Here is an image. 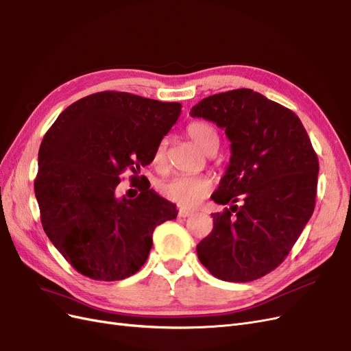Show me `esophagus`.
Here are the masks:
<instances>
[{
  "mask_svg": "<svg viewBox=\"0 0 351 351\" xmlns=\"http://www.w3.org/2000/svg\"><path fill=\"white\" fill-rule=\"evenodd\" d=\"M191 216H194V213L186 210V208H179V217L185 219V217H191Z\"/></svg>",
  "mask_w": 351,
  "mask_h": 351,
  "instance_id": "34e87169",
  "label": "esophagus"
}]
</instances>
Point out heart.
Segmentation results:
<instances>
[{
  "label": "heart",
  "mask_w": 351,
  "mask_h": 351,
  "mask_svg": "<svg viewBox=\"0 0 351 351\" xmlns=\"http://www.w3.org/2000/svg\"><path fill=\"white\" fill-rule=\"evenodd\" d=\"M188 137L198 149L210 154L219 147V134L213 125L204 121L191 122L186 128ZM153 160L157 166H163L166 160V141H160L154 152ZM214 180L210 176H176L163 180L159 185L160 194L178 206L185 208H194L204 199L213 189Z\"/></svg>",
  "instance_id": "b5f03b06"
}]
</instances>
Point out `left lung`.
<instances>
[{"label":"left lung","mask_w":351,"mask_h":351,"mask_svg":"<svg viewBox=\"0 0 351 351\" xmlns=\"http://www.w3.org/2000/svg\"><path fill=\"white\" fill-rule=\"evenodd\" d=\"M189 115L224 130L232 152L211 195L230 208L211 214L199 261L224 281L261 278L285 261L313 213L319 163L309 135L295 112L251 88L208 96Z\"/></svg>","instance_id":"obj_1"}]
</instances>
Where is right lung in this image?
Here are the masks:
<instances>
[{
    "instance_id": "add662e5",
    "label": "right lung",
    "mask_w": 351,
    "mask_h": 351,
    "mask_svg": "<svg viewBox=\"0 0 351 351\" xmlns=\"http://www.w3.org/2000/svg\"><path fill=\"white\" fill-rule=\"evenodd\" d=\"M180 108L100 92L74 101L45 134L35 179L40 220L78 273L100 281L131 277L149 258L154 229L176 219V206L150 189L149 180L131 199L118 197L117 186L123 172L137 175L153 162Z\"/></svg>"
}]
</instances>
